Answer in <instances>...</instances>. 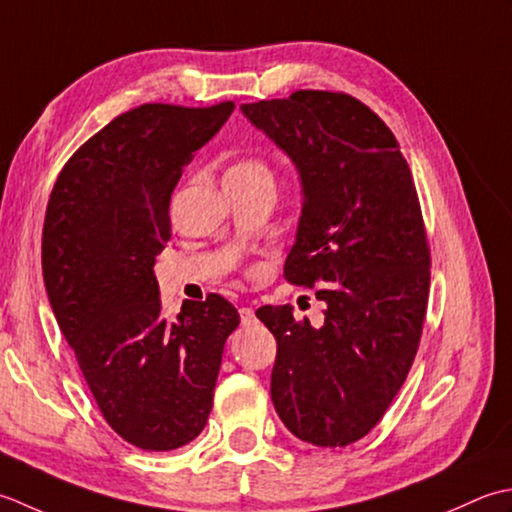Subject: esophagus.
<instances>
[{
  "instance_id": "1",
  "label": "esophagus",
  "mask_w": 512,
  "mask_h": 512,
  "mask_svg": "<svg viewBox=\"0 0 512 512\" xmlns=\"http://www.w3.org/2000/svg\"><path fill=\"white\" fill-rule=\"evenodd\" d=\"M238 314H241L243 325H252V322L256 320V314H254L252 307H241V309H238Z\"/></svg>"
}]
</instances>
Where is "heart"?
<instances>
[{"label": "heart", "mask_w": 512, "mask_h": 512, "mask_svg": "<svg viewBox=\"0 0 512 512\" xmlns=\"http://www.w3.org/2000/svg\"><path fill=\"white\" fill-rule=\"evenodd\" d=\"M265 176H271L267 163L256 159V156L238 159L232 168L225 172V179H232V181H254V179H265Z\"/></svg>", "instance_id": "b5f03b06"}]
</instances>
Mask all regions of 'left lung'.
I'll return each mask as SVG.
<instances>
[{
  "label": "left lung",
  "instance_id": "left-lung-1",
  "mask_svg": "<svg viewBox=\"0 0 512 512\" xmlns=\"http://www.w3.org/2000/svg\"><path fill=\"white\" fill-rule=\"evenodd\" d=\"M245 117L296 163L302 216L285 260L314 287L325 322L265 305L278 342L276 413L298 440L349 446L387 413L420 347L431 249L409 163L389 125L344 92L296 90L243 103Z\"/></svg>",
  "mask_w": 512,
  "mask_h": 512
}]
</instances>
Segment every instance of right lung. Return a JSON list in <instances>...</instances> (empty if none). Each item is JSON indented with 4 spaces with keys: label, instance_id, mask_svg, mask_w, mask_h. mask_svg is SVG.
I'll return each mask as SVG.
<instances>
[{
    "label": "right lung",
    "instance_id": "1",
    "mask_svg": "<svg viewBox=\"0 0 512 512\" xmlns=\"http://www.w3.org/2000/svg\"><path fill=\"white\" fill-rule=\"evenodd\" d=\"M234 108L143 103L119 114L70 156L46 207L50 307L101 415L143 451H174L205 429L225 340L241 322L218 294L168 320L152 271L183 168Z\"/></svg>",
    "mask_w": 512,
    "mask_h": 512
}]
</instances>
